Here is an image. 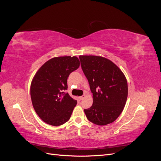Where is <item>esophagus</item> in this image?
Returning a JSON list of instances; mask_svg holds the SVG:
<instances>
[{
  "mask_svg": "<svg viewBox=\"0 0 161 161\" xmlns=\"http://www.w3.org/2000/svg\"><path fill=\"white\" fill-rule=\"evenodd\" d=\"M85 97V95H82V96L79 97V99H80V100H82V99H83Z\"/></svg>",
  "mask_w": 161,
  "mask_h": 161,
  "instance_id": "1",
  "label": "esophagus"
}]
</instances>
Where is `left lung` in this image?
Returning <instances> with one entry per match:
<instances>
[{
	"instance_id": "obj_1",
	"label": "left lung",
	"mask_w": 161,
	"mask_h": 161,
	"mask_svg": "<svg viewBox=\"0 0 161 161\" xmlns=\"http://www.w3.org/2000/svg\"><path fill=\"white\" fill-rule=\"evenodd\" d=\"M82 70L89 81L93 103L84 109L86 118L99 125L111 124L122 112L128 97V82L113 62L97 56H80Z\"/></svg>"
}]
</instances>
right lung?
I'll list each match as a JSON object with an SVG mask.
<instances>
[{
    "instance_id": "right-lung-1",
    "label": "right lung",
    "mask_w": 161,
    "mask_h": 161,
    "mask_svg": "<svg viewBox=\"0 0 161 161\" xmlns=\"http://www.w3.org/2000/svg\"><path fill=\"white\" fill-rule=\"evenodd\" d=\"M80 66L76 56L55 57L44 63L32 80L30 93L36 114L47 124L61 125L70 118L77 101L68 92L67 79Z\"/></svg>"
}]
</instances>
